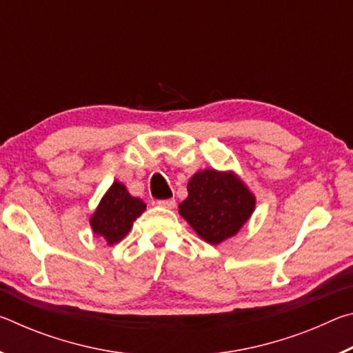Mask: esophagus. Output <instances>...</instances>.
Masks as SVG:
<instances>
[{
  "label": "esophagus",
  "instance_id": "34e87169",
  "mask_svg": "<svg viewBox=\"0 0 353 353\" xmlns=\"http://www.w3.org/2000/svg\"><path fill=\"white\" fill-rule=\"evenodd\" d=\"M157 204L163 208H174L176 201L174 199H165V201H157Z\"/></svg>",
  "mask_w": 353,
  "mask_h": 353
}]
</instances>
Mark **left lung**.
I'll use <instances>...</instances> for the list:
<instances>
[{
	"label": "left lung",
	"instance_id": "8db88e82",
	"mask_svg": "<svg viewBox=\"0 0 353 353\" xmlns=\"http://www.w3.org/2000/svg\"><path fill=\"white\" fill-rule=\"evenodd\" d=\"M187 188L188 196L179 204V214L212 246L235 236L255 210V194L232 170L194 172Z\"/></svg>",
	"mask_w": 353,
	"mask_h": 353
}]
</instances>
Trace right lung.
I'll return each instance as SVG.
<instances>
[{
	"mask_svg": "<svg viewBox=\"0 0 353 353\" xmlns=\"http://www.w3.org/2000/svg\"><path fill=\"white\" fill-rule=\"evenodd\" d=\"M145 210V202L130 194L126 185L115 181L101 198L88 223L94 235L113 246L129 234L134 221Z\"/></svg>",
	"mask_w": 353,
	"mask_h": 353,
	"instance_id": "add662e5",
	"label": "right lung"
}]
</instances>
